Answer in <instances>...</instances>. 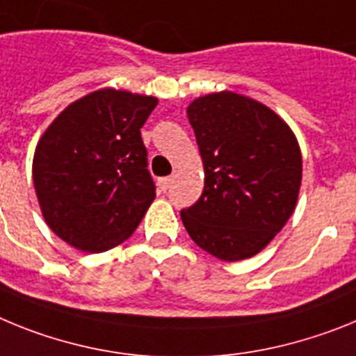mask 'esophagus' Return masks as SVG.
<instances>
[{
    "instance_id": "34e87169",
    "label": "esophagus",
    "mask_w": 356,
    "mask_h": 356,
    "mask_svg": "<svg viewBox=\"0 0 356 356\" xmlns=\"http://www.w3.org/2000/svg\"><path fill=\"white\" fill-rule=\"evenodd\" d=\"M172 182H174V177H163V179H159V182H157V184H159L161 191H166Z\"/></svg>"
}]
</instances>
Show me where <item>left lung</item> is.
<instances>
[{
  "label": "left lung",
  "instance_id": "left-lung-1",
  "mask_svg": "<svg viewBox=\"0 0 356 356\" xmlns=\"http://www.w3.org/2000/svg\"><path fill=\"white\" fill-rule=\"evenodd\" d=\"M204 163V191L182 209L188 234L224 261L254 256L292 215L301 186L298 140L259 102L224 91L188 107Z\"/></svg>",
  "mask_w": 356,
  "mask_h": 356
}]
</instances>
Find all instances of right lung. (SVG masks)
I'll return each mask as SVG.
<instances>
[{"instance_id":"1","label":"right lung","mask_w":356,"mask_h":356,"mask_svg":"<svg viewBox=\"0 0 356 356\" xmlns=\"http://www.w3.org/2000/svg\"><path fill=\"white\" fill-rule=\"evenodd\" d=\"M157 98L100 89L58 114L33 156L46 224L86 252L120 245L156 197L141 140Z\"/></svg>"}]
</instances>
